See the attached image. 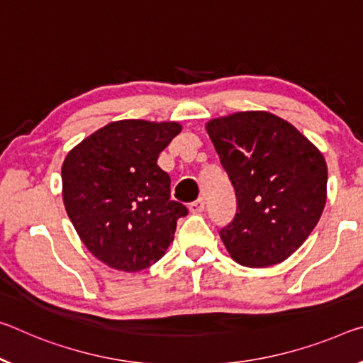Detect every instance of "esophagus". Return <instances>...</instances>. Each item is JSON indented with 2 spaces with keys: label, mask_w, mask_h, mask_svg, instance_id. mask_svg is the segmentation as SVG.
I'll return each instance as SVG.
<instances>
[{
  "label": "esophagus",
  "mask_w": 363,
  "mask_h": 363,
  "mask_svg": "<svg viewBox=\"0 0 363 363\" xmlns=\"http://www.w3.org/2000/svg\"><path fill=\"white\" fill-rule=\"evenodd\" d=\"M189 210H191V213H195V215H197V213H202L205 210V200L200 197L195 200V202L189 203Z\"/></svg>",
  "instance_id": "obj_1"
}]
</instances>
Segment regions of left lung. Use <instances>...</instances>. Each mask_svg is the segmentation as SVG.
Masks as SVG:
<instances>
[{
	"instance_id": "8db88e82",
	"label": "left lung",
	"mask_w": 363,
	"mask_h": 363,
	"mask_svg": "<svg viewBox=\"0 0 363 363\" xmlns=\"http://www.w3.org/2000/svg\"><path fill=\"white\" fill-rule=\"evenodd\" d=\"M206 132L238 200L234 220L220 231L229 255L250 268L284 262L323 213V155L294 125L268 111L211 119Z\"/></svg>"
}]
</instances>
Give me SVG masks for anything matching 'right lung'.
I'll use <instances>...</instances> for the list:
<instances>
[{
    "label": "right lung",
    "mask_w": 363,
    "mask_h": 363,
    "mask_svg": "<svg viewBox=\"0 0 363 363\" xmlns=\"http://www.w3.org/2000/svg\"><path fill=\"white\" fill-rule=\"evenodd\" d=\"M179 123L123 119L84 139L62 163V200L79 238L121 272L157 263L187 215L171 200V179L157 164Z\"/></svg>",
    "instance_id": "obj_1"
}]
</instances>
